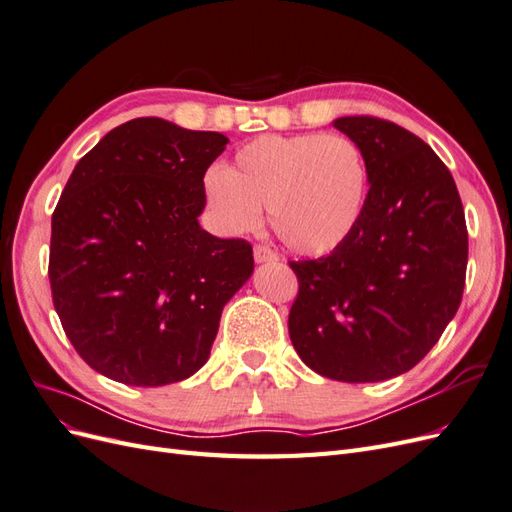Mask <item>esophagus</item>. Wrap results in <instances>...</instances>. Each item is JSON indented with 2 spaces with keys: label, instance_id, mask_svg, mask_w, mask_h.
<instances>
[{
  "label": "esophagus",
  "instance_id": "esophagus-1",
  "mask_svg": "<svg viewBox=\"0 0 512 512\" xmlns=\"http://www.w3.org/2000/svg\"><path fill=\"white\" fill-rule=\"evenodd\" d=\"M277 258H280V256H277L269 245H256L254 247V260L258 262V265H262V262H275Z\"/></svg>",
  "mask_w": 512,
  "mask_h": 512
}]
</instances>
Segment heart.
Wrapping results in <instances>:
<instances>
[{
    "label": "heart",
    "instance_id": "obj_1",
    "mask_svg": "<svg viewBox=\"0 0 512 512\" xmlns=\"http://www.w3.org/2000/svg\"><path fill=\"white\" fill-rule=\"evenodd\" d=\"M363 151L342 134H262L237 149L226 170L203 179L207 205L232 235L252 230L269 207L290 250L320 256L344 245L367 196Z\"/></svg>",
    "mask_w": 512,
    "mask_h": 512
}]
</instances>
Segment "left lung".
I'll list each match as a JSON object with an SVG mask.
<instances>
[{
	"mask_svg": "<svg viewBox=\"0 0 512 512\" xmlns=\"http://www.w3.org/2000/svg\"><path fill=\"white\" fill-rule=\"evenodd\" d=\"M359 145L369 192L344 245L290 262L299 297L288 333L301 361L339 382L410 371L457 314L468 230L453 175L412 132L376 117H339Z\"/></svg>",
	"mask_w": 512,
	"mask_h": 512,
	"instance_id": "1",
	"label": "left lung"
}]
</instances>
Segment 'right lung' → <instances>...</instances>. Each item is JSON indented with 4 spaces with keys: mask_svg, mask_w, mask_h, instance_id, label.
I'll list each match as a JSON object with an SVG mask.
<instances>
[{
    "mask_svg": "<svg viewBox=\"0 0 512 512\" xmlns=\"http://www.w3.org/2000/svg\"><path fill=\"white\" fill-rule=\"evenodd\" d=\"M220 132L138 117L74 166L51 222L55 312L81 359L130 386L194 376L224 305L254 273L252 245L200 226Z\"/></svg>",
    "mask_w": 512,
    "mask_h": 512,
    "instance_id": "add662e5",
    "label": "right lung"
}]
</instances>
